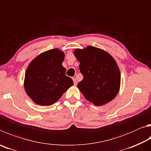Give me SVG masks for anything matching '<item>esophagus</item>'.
<instances>
[{
    "label": "esophagus",
    "mask_w": 151,
    "mask_h": 151,
    "mask_svg": "<svg viewBox=\"0 0 151 151\" xmlns=\"http://www.w3.org/2000/svg\"><path fill=\"white\" fill-rule=\"evenodd\" d=\"M73 83H74V85H76L77 84V81H76V79L75 78H73Z\"/></svg>",
    "instance_id": "34e87169"
}]
</instances>
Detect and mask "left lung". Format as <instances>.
I'll return each mask as SVG.
<instances>
[{"label": "left lung", "instance_id": "left-lung-1", "mask_svg": "<svg viewBox=\"0 0 151 151\" xmlns=\"http://www.w3.org/2000/svg\"><path fill=\"white\" fill-rule=\"evenodd\" d=\"M74 55L80 62L83 79L77 87L84 98L95 106L114 99L119 92L121 75L115 59L108 52L93 46L76 49Z\"/></svg>", "mask_w": 151, "mask_h": 151}]
</instances>
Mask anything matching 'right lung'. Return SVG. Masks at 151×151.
Masks as SVG:
<instances>
[{"instance_id":"1","label":"right lung","mask_w":151,"mask_h":151,"mask_svg":"<svg viewBox=\"0 0 151 151\" xmlns=\"http://www.w3.org/2000/svg\"><path fill=\"white\" fill-rule=\"evenodd\" d=\"M64 52L53 49L40 54L29 64L25 73L24 88L34 103L50 106L73 85L63 67Z\"/></svg>"}]
</instances>
